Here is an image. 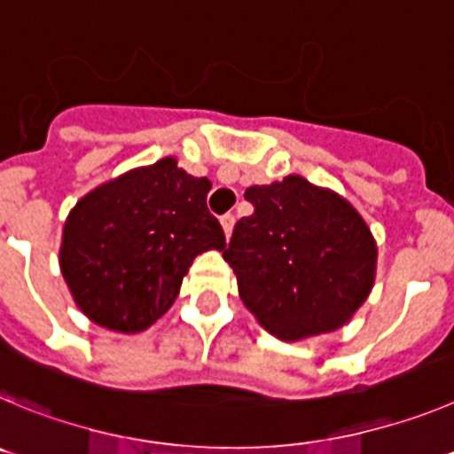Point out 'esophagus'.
Masks as SVG:
<instances>
[{
	"label": "esophagus",
	"instance_id": "1",
	"mask_svg": "<svg viewBox=\"0 0 454 454\" xmlns=\"http://www.w3.org/2000/svg\"><path fill=\"white\" fill-rule=\"evenodd\" d=\"M232 226H235V217L232 215H223L222 217V228H223V235L231 237L232 232Z\"/></svg>",
	"mask_w": 454,
	"mask_h": 454
}]
</instances>
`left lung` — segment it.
Returning a JSON list of instances; mask_svg holds the SVG:
<instances>
[{
    "label": "left lung",
    "mask_w": 454,
    "mask_h": 454,
    "mask_svg": "<svg viewBox=\"0 0 454 454\" xmlns=\"http://www.w3.org/2000/svg\"><path fill=\"white\" fill-rule=\"evenodd\" d=\"M244 199L253 215L222 248L244 305L285 341L344 325L373 287L378 251L364 219L303 176L253 185Z\"/></svg>",
    "instance_id": "8db88e82"
}]
</instances>
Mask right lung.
Instances as JSON below:
<instances>
[{"label": "right lung", "instance_id": "add662e5", "mask_svg": "<svg viewBox=\"0 0 454 454\" xmlns=\"http://www.w3.org/2000/svg\"><path fill=\"white\" fill-rule=\"evenodd\" d=\"M210 187L162 158L76 203L63 231L60 269L95 324L117 333L149 328L176 301L194 257L226 247L207 210Z\"/></svg>", "mask_w": 454, "mask_h": 454}]
</instances>
